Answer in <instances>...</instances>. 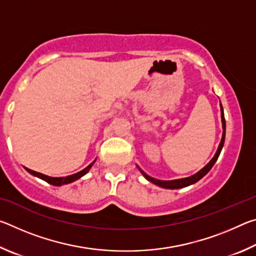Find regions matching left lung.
Wrapping results in <instances>:
<instances>
[{"instance_id":"8db88e82","label":"left lung","mask_w":256,"mask_h":256,"mask_svg":"<svg viewBox=\"0 0 256 256\" xmlns=\"http://www.w3.org/2000/svg\"><path fill=\"white\" fill-rule=\"evenodd\" d=\"M220 110H222V128H224V132H222V141H220V144H219V148L218 150H216V152L214 154V157L212 158L210 160V162L206 164V167H203L202 170L196 172V175L190 176V177H188V178H182V180H156V178H152V177H150L146 174L144 172H142L140 168V172H142V175H144L146 180H148L149 182H151V183H154L156 185L160 186V188H185V186H188L190 184H194L196 183L198 180H200L203 176L208 174V172H209L212 167H214V162H216V159H218L220 152H222V149L224 146V136H226V122H224V110H222V104H220Z\"/></svg>"}]
</instances>
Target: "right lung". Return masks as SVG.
I'll use <instances>...</instances> for the list:
<instances>
[{"label": "right lung", "mask_w": 256, "mask_h": 256, "mask_svg": "<svg viewBox=\"0 0 256 256\" xmlns=\"http://www.w3.org/2000/svg\"><path fill=\"white\" fill-rule=\"evenodd\" d=\"M94 162H96V160H94ZM94 162L92 164H90L88 167H86L84 170H82L81 172H76V174H73V175L66 176V177H50V176L42 175V174H40V172H34V170H28V168H26V170H27V172H30V174H32V175L40 177V178L44 180L45 182H47V183H50V184H52V185H55V186H60V185H64V184L72 183V182L79 180L80 177L86 175V172H89L90 168H92V166L94 164Z\"/></svg>", "instance_id": "add662e5"}]
</instances>
